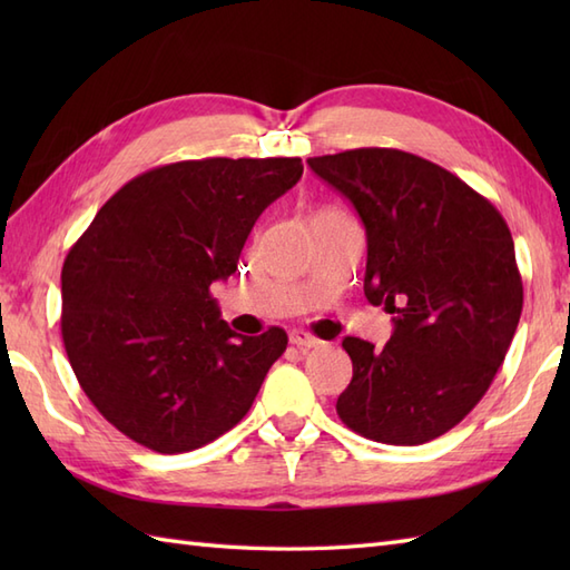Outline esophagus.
<instances>
[{"label":"esophagus","instance_id":"1","mask_svg":"<svg viewBox=\"0 0 570 570\" xmlns=\"http://www.w3.org/2000/svg\"><path fill=\"white\" fill-rule=\"evenodd\" d=\"M288 341H292V345H296L298 350H316V347L325 345L323 341H318L316 335H311V333H306V331H294L292 337H288Z\"/></svg>","mask_w":570,"mask_h":570}]
</instances>
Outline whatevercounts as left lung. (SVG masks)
I'll return each instance as SVG.
<instances>
[{
	"label": "left lung",
	"mask_w": 570,
	"mask_h": 570,
	"mask_svg": "<svg viewBox=\"0 0 570 570\" xmlns=\"http://www.w3.org/2000/svg\"><path fill=\"white\" fill-rule=\"evenodd\" d=\"M367 233L365 296L394 313L382 350L345 337L353 380L337 416L370 441L419 445L458 426L494 380L522 316L512 233L439 164L399 149L313 156Z\"/></svg>",
	"instance_id": "left-lung-1"
}]
</instances>
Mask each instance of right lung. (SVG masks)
Returning a JSON list of instances; mask_svg holds the SVG:
<instances>
[{
  "label": "right lung",
  "mask_w": 570,
  "mask_h": 570,
  "mask_svg": "<svg viewBox=\"0 0 570 570\" xmlns=\"http://www.w3.org/2000/svg\"><path fill=\"white\" fill-rule=\"evenodd\" d=\"M301 174L298 156L156 166L70 247L60 335L82 392L127 439L188 453L245 419L288 337L229 331L210 284L237 272L257 217Z\"/></svg>",
  "instance_id": "obj_1"
}]
</instances>
